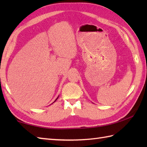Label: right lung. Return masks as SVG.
Listing matches in <instances>:
<instances>
[{"mask_svg":"<svg viewBox=\"0 0 147 147\" xmlns=\"http://www.w3.org/2000/svg\"><path fill=\"white\" fill-rule=\"evenodd\" d=\"M57 98H58V97H57ZM57 99H56V100H55V101H56V100H57ZM55 101H54V102H55Z\"/></svg>","mask_w":147,"mask_h":147,"instance_id":"add662e5","label":"right lung"}]
</instances>
